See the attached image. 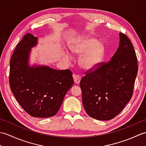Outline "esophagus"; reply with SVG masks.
Masks as SVG:
<instances>
[{
    "mask_svg": "<svg viewBox=\"0 0 146 146\" xmlns=\"http://www.w3.org/2000/svg\"><path fill=\"white\" fill-rule=\"evenodd\" d=\"M73 76V79H74V81H75V83H76V84H79L80 82V80H81V77H80V76L74 74Z\"/></svg>",
    "mask_w": 146,
    "mask_h": 146,
    "instance_id": "esophagus-1",
    "label": "esophagus"
}]
</instances>
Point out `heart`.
<instances>
[{"label":"heart","mask_w":146,"mask_h":146,"mask_svg":"<svg viewBox=\"0 0 146 146\" xmlns=\"http://www.w3.org/2000/svg\"><path fill=\"white\" fill-rule=\"evenodd\" d=\"M73 54L82 55L79 59V64L86 70L97 68L103 59L105 47L102 42L91 36H85L77 39L69 46Z\"/></svg>","instance_id":"1"}]
</instances>
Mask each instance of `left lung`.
Wrapping results in <instances>:
<instances>
[{
    "label": "left lung",
    "mask_w": 146,
    "mask_h": 146,
    "mask_svg": "<svg viewBox=\"0 0 146 146\" xmlns=\"http://www.w3.org/2000/svg\"><path fill=\"white\" fill-rule=\"evenodd\" d=\"M119 46L110 61L87 72L80 81L82 102L90 117L113 119L131 100L138 67L134 48L128 37L119 33Z\"/></svg>",
    "instance_id": "8db88e82"
}]
</instances>
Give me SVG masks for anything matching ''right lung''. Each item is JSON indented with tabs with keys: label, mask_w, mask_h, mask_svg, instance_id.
Here are the masks:
<instances>
[{
	"label": "right lung",
	"mask_w": 146,
	"mask_h": 146,
	"mask_svg": "<svg viewBox=\"0 0 146 146\" xmlns=\"http://www.w3.org/2000/svg\"><path fill=\"white\" fill-rule=\"evenodd\" d=\"M38 41L37 37L27 33L17 45L10 61L9 83L14 97L27 113L47 118L57 113L74 80L70 70L30 66L31 48Z\"/></svg>",
	"instance_id": "1"
}]
</instances>
